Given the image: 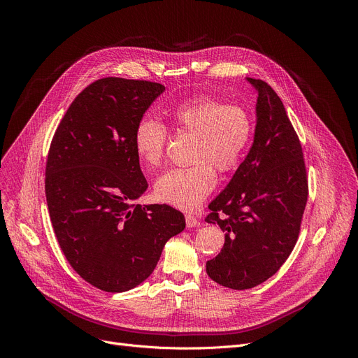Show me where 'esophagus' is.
Wrapping results in <instances>:
<instances>
[{"label": "esophagus", "instance_id": "1", "mask_svg": "<svg viewBox=\"0 0 358 358\" xmlns=\"http://www.w3.org/2000/svg\"><path fill=\"white\" fill-rule=\"evenodd\" d=\"M185 224H187V228H194L199 225V221L194 215H185Z\"/></svg>", "mask_w": 358, "mask_h": 358}]
</instances>
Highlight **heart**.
Returning a JSON list of instances; mask_svg holds the SVG:
<instances>
[{
    "label": "heart",
    "mask_w": 358,
    "mask_h": 358,
    "mask_svg": "<svg viewBox=\"0 0 358 358\" xmlns=\"http://www.w3.org/2000/svg\"><path fill=\"white\" fill-rule=\"evenodd\" d=\"M178 131L195 136L188 167L173 169L156 181L159 201L180 210H194L217 184V173L234 170L242 160L253 136L250 115L238 105L210 96L192 97L173 110ZM169 141L167 126L156 117H143L133 134L137 157L147 169L164 160Z\"/></svg>",
    "instance_id": "obj_1"
}]
</instances>
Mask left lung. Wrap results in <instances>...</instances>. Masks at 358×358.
<instances>
[{
    "instance_id": "8db88e82",
    "label": "left lung",
    "mask_w": 358,
    "mask_h": 358,
    "mask_svg": "<svg viewBox=\"0 0 358 358\" xmlns=\"http://www.w3.org/2000/svg\"><path fill=\"white\" fill-rule=\"evenodd\" d=\"M246 80L258 92L253 144L206 218L225 232L207 273L235 290L264 283L286 262L309 195L301 144L280 97L261 79Z\"/></svg>"
}]
</instances>
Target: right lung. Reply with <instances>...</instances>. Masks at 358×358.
<instances>
[{
	"mask_svg": "<svg viewBox=\"0 0 358 358\" xmlns=\"http://www.w3.org/2000/svg\"><path fill=\"white\" fill-rule=\"evenodd\" d=\"M164 90L156 82L99 79L72 101L49 147L45 194L57 239L75 272L100 290L138 286L185 228L166 203H134L148 187L134 129Z\"/></svg>",
	"mask_w": 358,
	"mask_h": 358,
	"instance_id": "obj_1",
	"label": "right lung"
}]
</instances>
